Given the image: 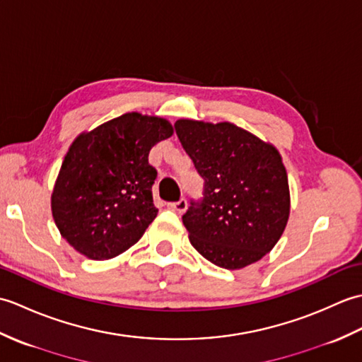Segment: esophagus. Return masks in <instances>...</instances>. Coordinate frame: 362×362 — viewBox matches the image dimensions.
Segmentation results:
<instances>
[{"label": "esophagus", "instance_id": "obj_1", "mask_svg": "<svg viewBox=\"0 0 362 362\" xmlns=\"http://www.w3.org/2000/svg\"><path fill=\"white\" fill-rule=\"evenodd\" d=\"M169 206H171L173 210H175L177 213H183L187 210V206H188V204H187V201L185 199H180V201H177V202H173V204H169Z\"/></svg>", "mask_w": 362, "mask_h": 362}]
</instances>
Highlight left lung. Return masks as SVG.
I'll list each match as a JSON object with an SVG mask.
<instances>
[{
	"label": "left lung",
	"instance_id": "left-lung-1",
	"mask_svg": "<svg viewBox=\"0 0 362 362\" xmlns=\"http://www.w3.org/2000/svg\"><path fill=\"white\" fill-rule=\"evenodd\" d=\"M177 136L205 180L201 204L183 214L189 243L219 267L257 263L286 228V168L274 144L232 122L177 119Z\"/></svg>",
	"mask_w": 362,
	"mask_h": 362
}]
</instances>
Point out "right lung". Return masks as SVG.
<instances>
[{
  "mask_svg": "<svg viewBox=\"0 0 362 362\" xmlns=\"http://www.w3.org/2000/svg\"><path fill=\"white\" fill-rule=\"evenodd\" d=\"M174 134L160 117L130 112L74 138L51 194L56 226L74 250L110 259L156 219L149 151Z\"/></svg>",
  "mask_w": 362,
  "mask_h": 362,
  "instance_id": "obj_1",
  "label": "right lung"
}]
</instances>
